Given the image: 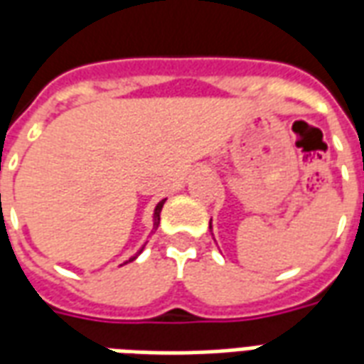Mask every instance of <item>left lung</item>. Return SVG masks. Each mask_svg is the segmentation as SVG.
Segmentation results:
<instances>
[{
  "mask_svg": "<svg viewBox=\"0 0 364 364\" xmlns=\"http://www.w3.org/2000/svg\"><path fill=\"white\" fill-rule=\"evenodd\" d=\"M209 227H211V223H209Z\"/></svg>",
  "mask_w": 364,
  "mask_h": 364,
  "instance_id": "left-lung-1",
  "label": "left lung"
}]
</instances>
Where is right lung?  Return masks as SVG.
Wrapping results in <instances>:
<instances>
[{
	"mask_svg": "<svg viewBox=\"0 0 364 364\" xmlns=\"http://www.w3.org/2000/svg\"><path fill=\"white\" fill-rule=\"evenodd\" d=\"M163 205H164V200L159 201V205L155 208V215H153V219H155V229L159 227V223H161V209H163ZM132 259H135V258H132ZM132 259H129V262H132Z\"/></svg>",
	"mask_w": 364,
	"mask_h": 364,
	"instance_id": "obj_1",
	"label": "right lung"
}]
</instances>
